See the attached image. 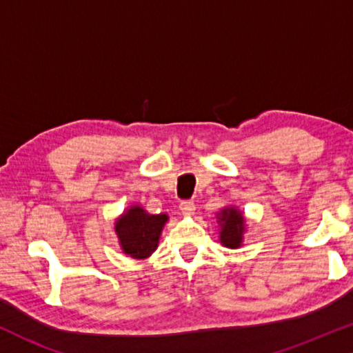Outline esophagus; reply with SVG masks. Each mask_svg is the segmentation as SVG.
<instances>
[{
	"label": "esophagus",
	"instance_id": "1",
	"mask_svg": "<svg viewBox=\"0 0 353 353\" xmlns=\"http://www.w3.org/2000/svg\"><path fill=\"white\" fill-rule=\"evenodd\" d=\"M179 210H181L182 216H193V212H195V203L182 201L181 206H179Z\"/></svg>",
	"mask_w": 353,
	"mask_h": 353
}]
</instances>
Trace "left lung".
Here are the masks:
<instances>
[{"label": "left lung", "instance_id": "8db88e82", "mask_svg": "<svg viewBox=\"0 0 353 353\" xmlns=\"http://www.w3.org/2000/svg\"><path fill=\"white\" fill-rule=\"evenodd\" d=\"M219 225V241L222 246L236 250L243 246L246 233V217L236 206H224L216 214Z\"/></svg>", "mask_w": 353, "mask_h": 353}]
</instances>
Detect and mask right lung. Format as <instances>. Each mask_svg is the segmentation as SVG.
<instances>
[{"label": "right lung", "instance_id": "obj_1", "mask_svg": "<svg viewBox=\"0 0 353 353\" xmlns=\"http://www.w3.org/2000/svg\"><path fill=\"white\" fill-rule=\"evenodd\" d=\"M168 221L170 217L165 212L150 214L141 205L128 206L115 221V233L121 251L136 261L150 257L157 251Z\"/></svg>", "mask_w": 353, "mask_h": 353}]
</instances>
